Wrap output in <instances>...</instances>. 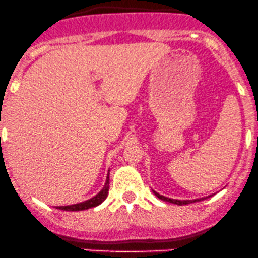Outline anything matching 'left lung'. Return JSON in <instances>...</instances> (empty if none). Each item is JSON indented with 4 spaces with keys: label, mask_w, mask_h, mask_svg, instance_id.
Segmentation results:
<instances>
[{
    "label": "left lung",
    "mask_w": 258,
    "mask_h": 258,
    "mask_svg": "<svg viewBox=\"0 0 258 258\" xmlns=\"http://www.w3.org/2000/svg\"><path fill=\"white\" fill-rule=\"evenodd\" d=\"M154 192V195L157 197L159 199H161V201H165V202H168V203H173V204H177V206H184V204H189V203H195V202H199V201H203V199L206 198H198V199H193V201H189V199H187V201H179V199H172V198H167V197L165 196H161L159 195L157 192H155V190H152ZM208 198V197H207Z\"/></svg>",
    "instance_id": "1"
}]
</instances>
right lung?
<instances>
[{
  "label": "right lung",
  "mask_w": 258,
  "mask_h": 258,
  "mask_svg": "<svg viewBox=\"0 0 258 258\" xmlns=\"http://www.w3.org/2000/svg\"><path fill=\"white\" fill-rule=\"evenodd\" d=\"M108 190H109V171H108V176L106 179V183H104V187L102 188L101 192L98 195H96L93 198L88 199V201L82 202V203H77V204H73V206H65V207H56L57 209L61 210H68V212H79V210H86L90 209V208L97 207L107 198L108 196Z\"/></svg>",
  "instance_id": "1"
}]
</instances>
